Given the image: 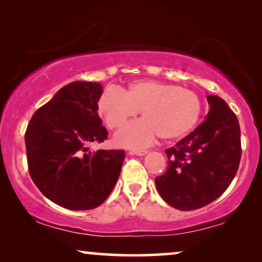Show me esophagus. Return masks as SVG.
<instances>
[{"mask_svg": "<svg viewBox=\"0 0 262 262\" xmlns=\"http://www.w3.org/2000/svg\"><path fill=\"white\" fill-rule=\"evenodd\" d=\"M147 150H130V155H137V156H144L147 154Z\"/></svg>", "mask_w": 262, "mask_h": 262, "instance_id": "esophagus-1", "label": "esophagus"}]
</instances>
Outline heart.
Wrapping results in <instances>:
<instances>
[{"label":"heart","instance_id":"obj_1","mask_svg":"<svg viewBox=\"0 0 262 262\" xmlns=\"http://www.w3.org/2000/svg\"><path fill=\"white\" fill-rule=\"evenodd\" d=\"M98 111L110 129H120L141 110L142 120L116 135L120 146L141 148L160 135L164 140L184 137L196 127L203 105L193 91L167 82L140 79L124 91L108 85L98 99Z\"/></svg>","mask_w":262,"mask_h":262}]
</instances>
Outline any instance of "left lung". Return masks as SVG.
I'll list each match as a JSON object with an SVG mask.
<instances>
[{
	"label": "left lung",
	"mask_w": 262,
	"mask_h": 262,
	"mask_svg": "<svg viewBox=\"0 0 262 262\" xmlns=\"http://www.w3.org/2000/svg\"><path fill=\"white\" fill-rule=\"evenodd\" d=\"M207 100V120L165 150L167 170L155 179L161 197L179 210L198 209L219 198L239 167L241 128L236 115L216 95Z\"/></svg>",
	"instance_id": "left-lung-1"
}]
</instances>
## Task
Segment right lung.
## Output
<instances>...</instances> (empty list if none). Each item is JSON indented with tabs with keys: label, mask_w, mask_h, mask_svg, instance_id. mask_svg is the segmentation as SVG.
Segmentation results:
<instances>
[{
	"label": "right lung",
	"mask_w": 262,
	"mask_h": 262,
	"mask_svg": "<svg viewBox=\"0 0 262 262\" xmlns=\"http://www.w3.org/2000/svg\"><path fill=\"white\" fill-rule=\"evenodd\" d=\"M102 87L76 81L39 107L25 132L29 173L48 200L71 210L100 205L120 177L123 150L89 151L107 139L98 114Z\"/></svg>",
	"instance_id": "add662e5"
}]
</instances>
